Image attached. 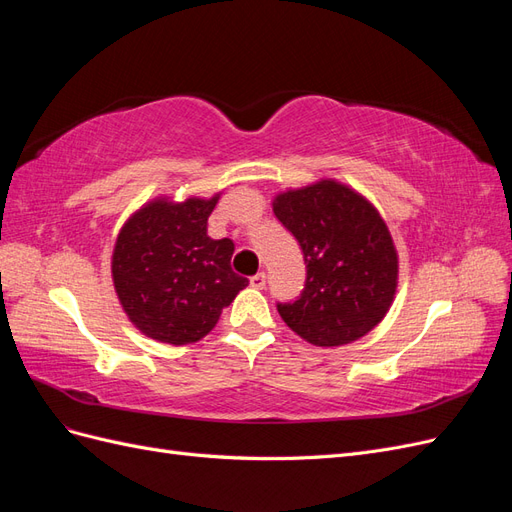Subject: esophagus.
Here are the masks:
<instances>
[{
	"instance_id": "34e87169",
	"label": "esophagus",
	"mask_w": 512,
	"mask_h": 512,
	"mask_svg": "<svg viewBox=\"0 0 512 512\" xmlns=\"http://www.w3.org/2000/svg\"><path fill=\"white\" fill-rule=\"evenodd\" d=\"M265 284H267V275L265 273H256V275H252L250 277V286L252 288H265Z\"/></svg>"
}]
</instances>
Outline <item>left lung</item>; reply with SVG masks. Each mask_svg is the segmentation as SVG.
Here are the masks:
<instances>
[{
    "label": "left lung",
    "instance_id": "1",
    "mask_svg": "<svg viewBox=\"0 0 512 512\" xmlns=\"http://www.w3.org/2000/svg\"><path fill=\"white\" fill-rule=\"evenodd\" d=\"M273 213L299 241L307 280L277 312L305 342L346 346L389 312L399 256L389 226L369 200L337 179H320L273 198Z\"/></svg>",
    "mask_w": 512,
    "mask_h": 512
}]
</instances>
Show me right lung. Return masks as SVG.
<instances>
[{"instance_id":"right-lung-1","label":"right lung","mask_w":512,"mask_h":512,"mask_svg":"<svg viewBox=\"0 0 512 512\" xmlns=\"http://www.w3.org/2000/svg\"><path fill=\"white\" fill-rule=\"evenodd\" d=\"M220 194L179 203L158 196L119 230L111 258L117 299L134 327L156 342L203 339L247 286L230 267L235 243L207 235Z\"/></svg>"}]
</instances>
